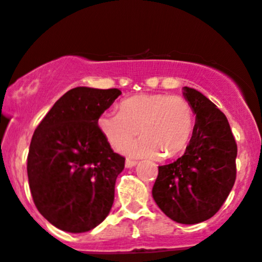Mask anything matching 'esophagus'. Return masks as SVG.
<instances>
[{
	"instance_id": "1",
	"label": "esophagus",
	"mask_w": 262,
	"mask_h": 262,
	"mask_svg": "<svg viewBox=\"0 0 262 262\" xmlns=\"http://www.w3.org/2000/svg\"><path fill=\"white\" fill-rule=\"evenodd\" d=\"M137 164H138V162L134 161V160H129V159H126V161H125V167H128V169H130V167L136 166Z\"/></svg>"
}]
</instances>
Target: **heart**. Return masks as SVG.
Returning <instances> with one entry per match:
<instances>
[{"label": "heart", "mask_w": 262, "mask_h": 262, "mask_svg": "<svg viewBox=\"0 0 262 262\" xmlns=\"http://www.w3.org/2000/svg\"><path fill=\"white\" fill-rule=\"evenodd\" d=\"M98 128L116 149L130 144L126 152L133 156L171 157L187 147L194 129L192 105L180 96L139 95L120 103V111H105L98 118Z\"/></svg>", "instance_id": "obj_1"}]
</instances>
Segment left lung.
<instances>
[{
	"mask_svg": "<svg viewBox=\"0 0 262 262\" xmlns=\"http://www.w3.org/2000/svg\"><path fill=\"white\" fill-rule=\"evenodd\" d=\"M183 95L195 114L192 138L182 157L159 166L152 195L171 220L197 224L219 211L234 185L237 143L215 103L189 87Z\"/></svg>",
	"mask_w": 262,
	"mask_h": 262,
	"instance_id": "8db88e82",
	"label": "left lung"
}]
</instances>
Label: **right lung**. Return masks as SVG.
Here are the masks:
<instances>
[{
  "label": "right lung",
  "mask_w": 262,
  "mask_h": 262,
  "mask_svg": "<svg viewBox=\"0 0 262 262\" xmlns=\"http://www.w3.org/2000/svg\"><path fill=\"white\" fill-rule=\"evenodd\" d=\"M120 95L116 88H73L33 134L27 165L33 201L63 232H88L113 207L125 159L111 149L98 118Z\"/></svg>",
  "instance_id": "1"
}]
</instances>
